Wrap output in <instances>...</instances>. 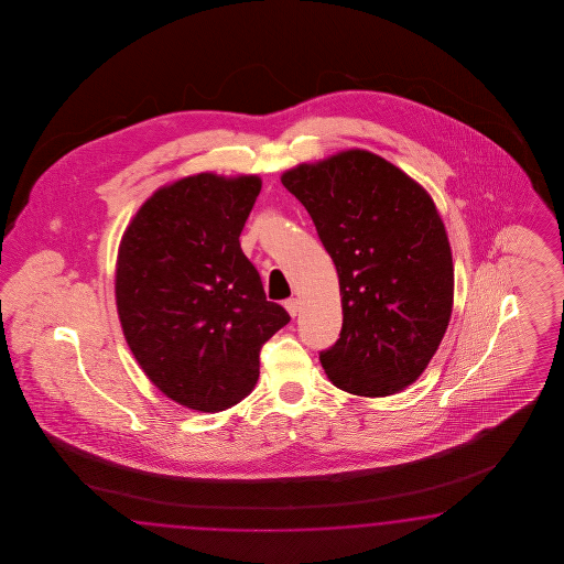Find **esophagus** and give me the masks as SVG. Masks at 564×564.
<instances>
[{
    "mask_svg": "<svg viewBox=\"0 0 564 564\" xmlns=\"http://www.w3.org/2000/svg\"><path fill=\"white\" fill-rule=\"evenodd\" d=\"M285 310L290 312L291 316H297V312H300V300H295V297H291L285 302Z\"/></svg>",
    "mask_w": 564,
    "mask_h": 564,
    "instance_id": "34e87169",
    "label": "esophagus"
}]
</instances>
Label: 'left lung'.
Returning <instances> with one entry per match:
<instances>
[{
    "label": "left lung",
    "instance_id": "8db88e82",
    "mask_svg": "<svg viewBox=\"0 0 564 564\" xmlns=\"http://www.w3.org/2000/svg\"><path fill=\"white\" fill-rule=\"evenodd\" d=\"M281 182L306 206L339 274L341 335L321 351L326 376L361 397L403 391L436 354L453 307V257L432 198L358 149Z\"/></svg>",
    "mask_w": 564,
    "mask_h": 564
}]
</instances>
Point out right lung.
<instances>
[{"label": "right lung", "mask_w": 564, "mask_h": 564, "mask_svg": "<svg viewBox=\"0 0 564 564\" xmlns=\"http://www.w3.org/2000/svg\"><path fill=\"white\" fill-rule=\"evenodd\" d=\"M258 175H189L156 189L120 243L116 302L144 375L189 410H227L254 389L260 349L290 323L269 302L239 234Z\"/></svg>", "instance_id": "add662e5"}]
</instances>
